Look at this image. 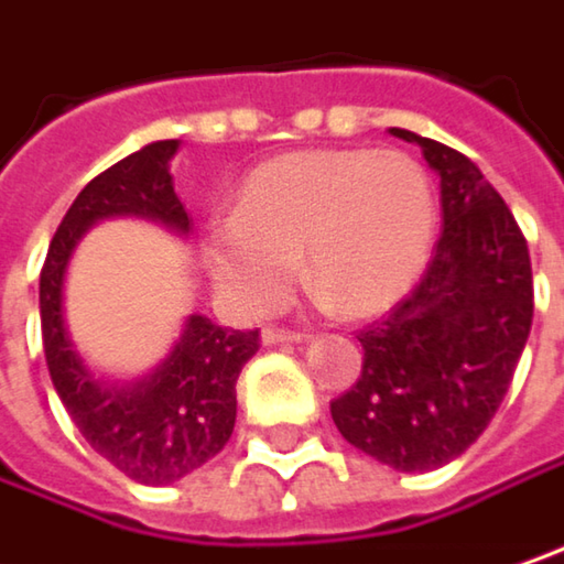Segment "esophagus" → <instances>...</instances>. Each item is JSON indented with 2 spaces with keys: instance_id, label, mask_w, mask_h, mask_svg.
Returning a JSON list of instances; mask_svg holds the SVG:
<instances>
[{
  "instance_id": "34e87169",
  "label": "esophagus",
  "mask_w": 564,
  "mask_h": 564,
  "mask_svg": "<svg viewBox=\"0 0 564 564\" xmlns=\"http://www.w3.org/2000/svg\"><path fill=\"white\" fill-rule=\"evenodd\" d=\"M303 335L300 332H290V328H264L261 332V341L264 345H286V341H300Z\"/></svg>"
}]
</instances>
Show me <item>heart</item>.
I'll list each match as a JSON object with an SVG mask.
<instances>
[{
	"label": "heart",
	"mask_w": 564,
	"mask_h": 564,
	"mask_svg": "<svg viewBox=\"0 0 564 564\" xmlns=\"http://www.w3.org/2000/svg\"><path fill=\"white\" fill-rule=\"evenodd\" d=\"M437 200L424 165L399 150H310L258 165L236 210L204 223L200 249L226 313L254 318L296 278L354 315L395 303L427 261Z\"/></svg>",
	"instance_id": "b5f03b06"
}]
</instances>
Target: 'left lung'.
<instances>
[{"label":"left lung","instance_id":"obj_1","mask_svg":"<svg viewBox=\"0 0 564 564\" xmlns=\"http://www.w3.org/2000/svg\"><path fill=\"white\" fill-rule=\"evenodd\" d=\"M389 133L441 175L444 232L412 293L357 335L364 370L332 417L377 463L427 473L473 447L505 402L533 325V268L476 162L412 130Z\"/></svg>","mask_w":564,"mask_h":564}]
</instances>
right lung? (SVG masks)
Returning a JSON list of instances; mask_svg holds the SVG:
<instances>
[{"mask_svg": "<svg viewBox=\"0 0 564 564\" xmlns=\"http://www.w3.org/2000/svg\"><path fill=\"white\" fill-rule=\"evenodd\" d=\"M178 140H159L95 175L56 226L41 271V335L53 389L88 447L127 479L169 485L214 459L236 427V380L258 350L254 332L204 315L184 322L172 354L137 382L95 380L63 322V278L76 242L108 216H147L184 236L187 210L172 184Z\"/></svg>", "mask_w": 564, "mask_h": 564, "instance_id": "right-lung-1", "label": "right lung"}]
</instances>
